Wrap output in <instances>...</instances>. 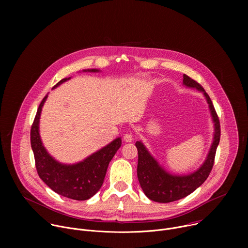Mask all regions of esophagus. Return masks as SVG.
Masks as SVG:
<instances>
[{"instance_id": "34e87169", "label": "esophagus", "mask_w": 248, "mask_h": 248, "mask_svg": "<svg viewBox=\"0 0 248 248\" xmlns=\"http://www.w3.org/2000/svg\"><path fill=\"white\" fill-rule=\"evenodd\" d=\"M123 138H124V140L125 141V142H131L132 141V134L130 133V132H125L124 134V136H123Z\"/></svg>"}]
</instances>
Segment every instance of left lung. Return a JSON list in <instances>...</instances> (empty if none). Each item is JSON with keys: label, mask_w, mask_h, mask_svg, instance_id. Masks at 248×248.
Returning a JSON list of instances; mask_svg holds the SVG:
<instances>
[{"label": "left lung", "mask_w": 248, "mask_h": 248, "mask_svg": "<svg viewBox=\"0 0 248 248\" xmlns=\"http://www.w3.org/2000/svg\"><path fill=\"white\" fill-rule=\"evenodd\" d=\"M183 83L185 86L197 89L205 96L209 105L212 120L214 123L213 142H212L206 160L198 170L188 174L178 175L171 174L164 170L157 160L149 153L143 143L141 141H136L135 146L138 151L137 178L144 194L150 200L155 202L169 203L176 201L189 195L198 188L207 180L212 168H213L216 150L220 142V122L209 95L198 82L186 75H184Z\"/></svg>", "instance_id": "left-lung-1"}]
</instances>
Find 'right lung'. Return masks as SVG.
I'll use <instances>...</instances> for the list:
<instances>
[{"instance_id":"add662e5","label":"right lung","mask_w":248,"mask_h":248,"mask_svg":"<svg viewBox=\"0 0 248 248\" xmlns=\"http://www.w3.org/2000/svg\"><path fill=\"white\" fill-rule=\"evenodd\" d=\"M84 72L98 73L99 70L93 68L84 69ZM69 78L62 79L54 88ZM47 97L48 95L39 105L30 131L31 148L37 172L40 179L58 194L75 200H87L101 188L109 163L122 145V138H116L79 163L65 165L56 161L45 149L39 134L40 115Z\"/></svg>"}]
</instances>
